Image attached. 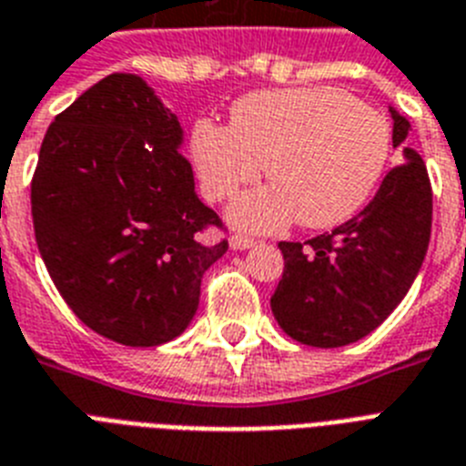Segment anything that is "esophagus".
Returning a JSON list of instances; mask_svg holds the SVG:
<instances>
[{
	"label": "esophagus",
	"instance_id": "esophagus-1",
	"mask_svg": "<svg viewBox=\"0 0 466 466\" xmlns=\"http://www.w3.org/2000/svg\"><path fill=\"white\" fill-rule=\"evenodd\" d=\"M229 244H232V248H237V251H244V248L256 246V239H253V237H246V234H234L232 239H229Z\"/></svg>",
	"mask_w": 466,
	"mask_h": 466
}]
</instances>
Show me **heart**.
I'll return each mask as SVG.
<instances>
[{
    "mask_svg": "<svg viewBox=\"0 0 466 466\" xmlns=\"http://www.w3.org/2000/svg\"><path fill=\"white\" fill-rule=\"evenodd\" d=\"M390 155V127L366 102L339 88L258 90L229 109V127L210 119L191 131V157L210 200L232 198L258 179L272 187L241 196L234 225L328 229L350 220L380 181Z\"/></svg>",
    "mask_w": 466,
    "mask_h": 466,
    "instance_id": "b5f03b06",
    "label": "heart"
}]
</instances>
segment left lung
<instances>
[{
  "label": "left lung",
  "mask_w": 466,
  "mask_h": 466,
  "mask_svg": "<svg viewBox=\"0 0 466 466\" xmlns=\"http://www.w3.org/2000/svg\"><path fill=\"white\" fill-rule=\"evenodd\" d=\"M392 112V146L410 122ZM433 191L426 162L404 147L369 206L332 232L279 241L285 270L270 306L279 328L309 347H344L366 338L410 292L431 241Z\"/></svg>",
  "instance_id": "8db88e82"
}]
</instances>
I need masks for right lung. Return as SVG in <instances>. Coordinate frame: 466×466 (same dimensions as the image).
I'll return each mask as SVG.
<instances>
[{
  "instance_id": "right-lung-1",
  "label": "right lung",
  "mask_w": 466,
  "mask_h": 466,
  "mask_svg": "<svg viewBox=\"0 0 466 466\" xmlns=\"http://www.w3.org/2000/svg\"><path fill=\"white\" fill-rule=\"evenodd\" d=\"M179 119L141 76L97 81L49 124L30 181L35 241L78 320L127 347L187 330L227 239L194 191Z\"/></svg>"
}]
</instances>
